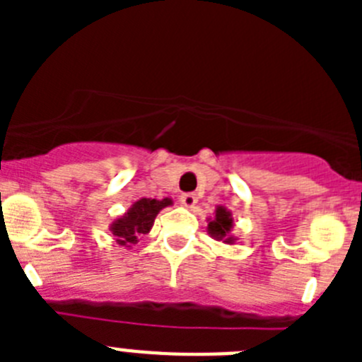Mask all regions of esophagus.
I'll return each instance as SVG.
<instances>
[{"label":"esophagus","mask_w":362,"mask_h":362,"mask_svg":"<svg viewBox=\"0 0 362 362\" xmlns=\"http://www.w3.org/2000/svg\"><path fill=\"white\" fill-rule=\"evenodd\" d=\"M179 201H181V204L187 206V209H194L197 203V196L196 194H190V192H188V194H183V196L179 197Z\"/></svg>","instance_id":"1"}]
</instances>
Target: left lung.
<instances>
[{
  "label": "left lung",
  "instance_id": "obj_1",
  "mask_svg": "<svg viewBox=\"0 0 362 362\" xmlns=\"http://www.w3.org/2000/svg\"><path fill=\"white\" fill-rule=\"evenodd\" d=\"M209 226H206V232L210 233V238H214L216 241H223L226 245H233L235 238L232 235L233 228V217L226 206H216V216L209 217Z\"/></svg>",
  "mask_w": 362,
  "mask_h": 362
}]
</instances>
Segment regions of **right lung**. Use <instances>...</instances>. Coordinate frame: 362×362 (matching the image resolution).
Listing matches in <instances>:
<instances>
[{
	"label": "right lung",
	"mask_w": 362,
	"mask_h": 362,
	"mask_svg": "<svg viewBox=\"0 0 362 362\" xmlns=\"http://www.w3.org/2000/svg\"><path fill=\"white\" fill-rule=\"evenodd\" d=\"M170 197H165V199H146V197L137 199L123 216L114 219V223L110 225L114 241L121 246H127V248L136 245L141 233H148L152 230L156 216L163 209L170 206Z\"/></svg>",
	"instance_id": "right-lung-1"
}]
</instances>
